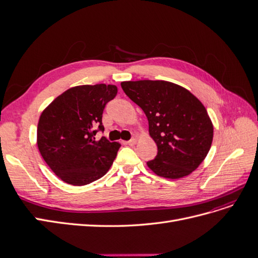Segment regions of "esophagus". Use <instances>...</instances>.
<instances>
[{
    "label": "esophagus",
    "mask_w": 258,
    "mask_h": 258,
    "mask_svg": "<svg viewBox=\"0 0 258 258\" xmlns=\"http://www.w3.org/2000/svg\"><path fill=\"white\" fill-rule=\"evenodd\" d=\"M136 143H137V140L134 138V139H131V140H129V141L127 142V144L128 145H130V146H134V145H136Z\"/></svg>",
    "instance_id": "esophagus-1"
}]
</instances>
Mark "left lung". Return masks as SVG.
<instances>
[{"mask_svg":"<svg viewBox=\"0 0 258 258\" xmlns=\"http://www.w3.org/2000/svg\"><path fill=\"white\" fill-rule=\"evenodd\" d=\"M120 85L145 113L157 145V156L147 161L148 168L167 178H181L196 170L213 140V124L204 104L187 89L166 81Z\"/></svg>","mask_w":258,"mask_h":258,"instance_id":"obj_1","label":"left lung"}]
</instances>
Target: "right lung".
<instances>
[{
  "mask_svg": "<svg viewBox=\"0 0 258 258\" xmlns=\"http://www.w3.org/2000/svg\"><path fill=\"white\" fill-rule=\"evenodd\" d=\"M117 95L114 85H83L57 97L41 114L37 146L48 167L62 181L83 186L102 177L111 168L120 144L104 137L102 114Z\"/></svg>",
  "mask_w": 258,
  "mask_h": 258,
  "instance_id": "1",
  "label": "right lung"
}]
</instances>
